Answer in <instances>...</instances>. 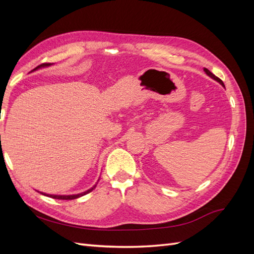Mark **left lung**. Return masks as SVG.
I'll use <instances>...</instances> for the list:
<instances>
[{
  "label": "left lung",
  "mask_w": 254,
  "mask_h": 254,
  "mask_svg": "<svg viewBox=\"0 0 254 254\" xmlns=\"http://www.w3.org/2000/svg\"><path fill=\"white\" fill-rule=\"evenodd\" d=\"M203 71L205 72V74H206L207 76H210V77H211L212 79H214V80H216V81H218V82H219V83L221 84V86L225 88V84H224V82H222V80H220V79H219L218 77H216V76H215V75H214V74H213L212 72H210V71H209V70H207V68H205V67L203 68Z\"/></svg>",
  "instance_id": "left-lung-1"
}]
</instances>
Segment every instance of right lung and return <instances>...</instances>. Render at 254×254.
<instances>
[{"label": "right lung", "mask_w": 254, "mask_h": 254, "mask_svg": "<svg viewBox=\"0 0 254 254\" xmlns=\"http://www.w3.org/2000/svg\"><path fill=\"white\" fill-rule=\"evenodd\" d=\"M50 65H51V64H40V65H38L36 68H34V70H33L32 72L38 70V68H40V67H45V66H50ZM98 180H99V179H98ZM97 182H98V181H97ZM97 182H96V184H97ZM96 184H94L93 187H92V188L89 189V190H87L86 191H82V193L75 194V195H51V194L42 193V191H39V193H41L42 195H45V196L52 197V198H54V199H60V200H72V199L79 198V197H81V196H83V195H86V194L90 193V191H92V190H93L96 188Z\"/></svg>", "instance_id": "1"}]
</instances>
